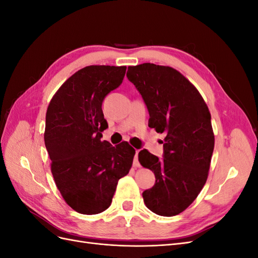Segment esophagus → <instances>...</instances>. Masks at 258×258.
Here are the masks:
<instances>
[{"label":"esophagus","instance_id":"obj_1","mask_svg":"<svg viewBox=\"0 0 258 258\" xmlns=\"http://www.w3.org/2000/svg\"><path fill=\"white\" fill-rule=\"evenodd\" d=\"M140 151H136V156H135V159H134V167H140V162L138 159V155H139Z\"/></svg>","mask_w":258,"mask_h":258}]
</instances>
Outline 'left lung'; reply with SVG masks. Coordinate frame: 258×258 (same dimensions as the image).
<instances>
[{"mask_svg":"<svg viewBox=\"0 0 258 258\" xmlns=\"http://www.w3.org/2000/svg\"><path fill=\"white\" fill-rule=\"evenodd\" d=\"M127 77L147 106L148 127L166 134L162 159L147 150L139 153L140 163L156 177L142 194L144 204L158 215H177L192 204L208 178L214 150L208 105L173 68L143 63L129 67Z\"/></svg>","mask_w":258,"mask_h":258,"instance_id":"8db88e82","label":"left lung"}]
</instances>
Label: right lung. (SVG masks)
<instances>
[{
  "label": "right lung",
  "instance_id": "1",
  "mask_svg": "<svg viewBox=\"0 0 258 258\" xmlns=\"http://www.w3.org/2000/svg\"><path fill=\"white\" fill-rule=\"evenodd\" d=\"M127 67L89 66L61 85L46 112L45 146L64 201L76 212L98 214L111 206L119 178L131 169L136 150L128 142L101 141L107 128L106 95L122 83Z\"/></svg>",
  "mask_w": 258,
  "mask_h": 258
}]
</instances>
